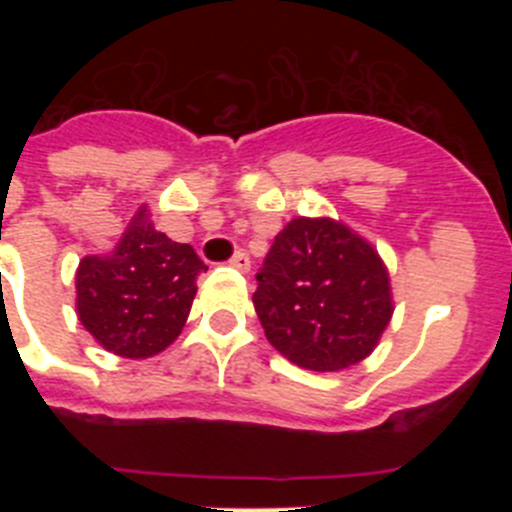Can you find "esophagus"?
Returning <instances> with one entry per match:
<instances>
[{
  "mask_svg": "<svg viewBox=\"0 0 512 512\" xmlns=\"http://www.w3.org/2000/svg\"><path fill=\"white\" fill-rule=\"evenodd\" d=\"M230 266L238 271H248L251 269V256H248L246 251H235V256L230 259Z\"/></svg>",
  "mask_w": 512,
  "mask_h": 512,
  "instance_id": "1",
  "label": "esophagus"
}]
</instances>
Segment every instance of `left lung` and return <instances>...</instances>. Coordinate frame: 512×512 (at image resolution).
<instances>
[{"label":"left lung","mask_w":512,"mask_h":512,"mask_svg":"<svg viewBox=\"0 0 512 512\" xmlns=\"http://www.w3.org/2000/svg\"><path fill=\"white\" fill-rule=\"evenodd\" d=\"M253 307L269 343L310 372H343L390 325V271L372 243L333 217H295L256 274Z\"/></svg>","instance_id":"obj_1"}]
</instances>
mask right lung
I'll list each match as a JSON object with an SVG mask.
<instances>
[{"mask_svg":"<svg viewBox=\"0 0 512 512\" xmlns=\"http://www.w3.org/2000/svg\"><path fill=\"white\" fill-rule=\"evenodd\" d=\"M207 266L171 241L140 205L117 246L76 269V315L94 341L122 359H148L179 338Z\"/></svg>","mask_w":512,"mask_h":512,"instance_id":"1","label":"right lung"}]
</instances>
